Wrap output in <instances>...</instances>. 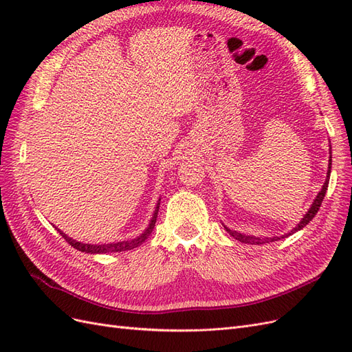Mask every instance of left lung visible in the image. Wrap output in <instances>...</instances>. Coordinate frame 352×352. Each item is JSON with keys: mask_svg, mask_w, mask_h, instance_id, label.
Instances as JSON below:
<instances>
[{"mask_svg": "<svg viewBox=\"0 0 352 352\" xmlns=\"http://www.w3.org/2000/svg\"><path fill=\"white\" fill-rule=\"evenodd\" d=\"M330 168H332V153H330V157H329V170H327V176H326V180H324V184H323V186H322V189L318 190V194H317V197L314 198V201H313V204H311V207L308 208V211L305 212V216L301 219V221L298 223V225L289 232V233H286V235H283V236H273V238H261V236H252V235H245V233H241V232H236V230H232V229H229L228 226H225V229L228 230V233L230 236H233L235 239H238L239 242H243V243H252V245H260V243H269V242H274V241H278V239H280V238H285V236H289V235H292V233H295V232H298V230H301L302 228H305L308 223H310L311 220H313V217L317 214V211H318V208H320V206H322V202H323V198H324V195H326V190H327V185H329V179H330Z\"/></svg>", "mask_w": 352, "mask_h": 352, "instance_id": "8db88e82", "label": "left lung"}]
</instances>
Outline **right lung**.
<instances>
[{
  "label": "right lung",
  "instance_id": "1",
  "mask_svg": "<svg viewBox=\"0 0 352 352\" xmlns=\"http://www.w3.org/2000/svg\"><path fill=\"white\" fill-rule=\"evenodd\" d=\"M160 201H157V206L154 210V214L150 220V225L146 226V229L141 233L140 236H136L133 239L129 241H120V242H113V243H83V242H78L72 238H69L66 233H63L60 229H57L60 232V235L65 238L73 248H76L82 252H87V254H110V252H122V251H129L133 250L136 247H140L142 242H145V239L151 235V232L155 226V221H157V214H158V208H160Z\"/></svg>",
  "mask_w": 352,
  "mask_h": 352
}]
</instances>
